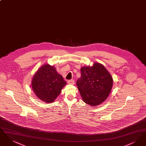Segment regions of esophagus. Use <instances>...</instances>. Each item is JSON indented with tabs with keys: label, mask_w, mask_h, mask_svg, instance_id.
<instances>
[{
	"label": "esophagus",
	"mask_w": 146,
	"mask_h": 146,
	"mask_svg": "<svg viewBox=\"0 0 146 146\" xmlns=\"http://www.w3.org/2000/svg\"><path fill=\"white\" fill-rule=\"evenodd\" d=\"M68 84H71V85H74L75 84V82L73 80H70L68 81Z\"/></svg>",
	"instance_id": "1"
}]
</instances>
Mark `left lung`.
I'll return each instance as SVG.
<instances>
[{
  "label": "left lung",
  "mask_w": 146,
  "mask_h": 146,
  "mask_svg": "<svg viewBox=\"0 0 146 146\" xmlns=\"http://www.w3.org/2000/svg\"><path fill=\"white\" fill-rule=\"evenodd\" d=\"M81 76L76 86L84 102L91 106L103 103L109 96L113 80L104 65L98 62L80 68Z\"/></svg>",
  "instance_id": "left-lung-1"
}]
</instances>
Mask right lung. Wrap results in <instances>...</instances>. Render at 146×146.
<instances>
[{"label": "right lung", "instance_id": "obj_1", "mask_svg": "<svg viewBox=\"0 0 146 146\" xmlns=\"http://www.w3.org/2000/svg\"><path fill=\"white\" fill-rule=\"evenodd\" d=\"M66 84L55 67L49 64L42 65L32 79V88L36 96L48 104L55 101Z\"/></svg>", "mask_w": 146, "mask_h": 146}]
</instances>
